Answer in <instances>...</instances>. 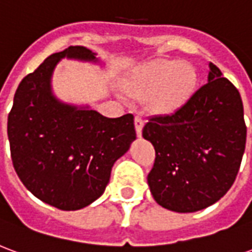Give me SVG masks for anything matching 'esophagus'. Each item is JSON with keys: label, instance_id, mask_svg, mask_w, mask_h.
I'll use <instances>...</instances> for the list:
<instances>
[{"label": "esophagus", "instance_id": "1", "mask_svg": "<svg viewBox=\"0 0 252 252\" xmlns=\"http://www.w3.org/2000/svg\"><path fill=\"white\" fill-rule=\"evenodd\" d=\"M143 126H144V120H143L140 116H136L135 117V129H136L137 136H142Z\"/></svg>", "mask_w": 252, "mask_h": 252}]
</instances>
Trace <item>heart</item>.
<instances>
[{"label":"heart","mask_w":252,"mask_h":252,"mask_svg":"<svg viewBox=\"0 0 252 252\" xmlns=\"http://www.w3.org/2000/svg\"><path fill=\"white\" fill-rule=\"evenodd\" d=\"M197 86V71L189 63L158 59L142 67L132 77L129 88L137 95H150V108L160 115L182 109Z\"/></svg>","instance_id":"1"}]
</instances>
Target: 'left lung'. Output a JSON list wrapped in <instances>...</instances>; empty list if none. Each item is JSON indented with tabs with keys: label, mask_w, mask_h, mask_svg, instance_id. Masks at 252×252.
I'll use <instances>...</instances> for the list:
<instances>
[{
	"label": "left lung",
	"mask_w": 252,
	"mask_h": 252,
	"mask_svg": "<svg viewBox=\"0 0 252 252\" xmlns=\"http://www.w3.org/2000/svg\"><path fill=\"white\" fill-rule=\"evenodd\" d=\"M246 135L239 90L209 63L208 82L182 109L150 117L143 128L155 148L147 177L154 200L180 213L217 202L238 175Z\"/></svg>",
	"instance_id": "1"
}]
</instances>
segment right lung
<instances>
[{"instance_id":"right-lung-1","label":"right lung","mask_w":252,"mask_h":252,"mask_svg":"<svg viewBox=\"0 0 252 252\" xmlns=\"http://www.w3.org/2000/svg\"><path fill=\"white\" fill-rule=\"evenodd\" d=\"M63 58L98 61L81 46L47 58L16 90L8 137L13 167L25 188L48 205L78 211L104 193L113 164L129 150L136 132L131 113L108 119L54 95L52 72Z\"/></svg>"}]
</instances>
